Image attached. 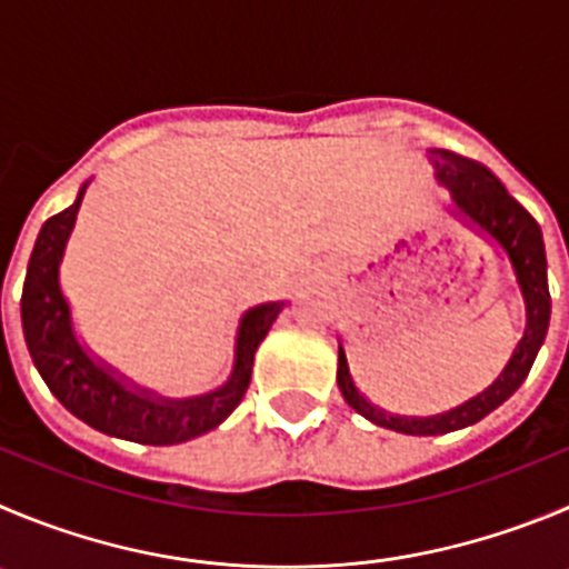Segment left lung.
I'll return each mask as SVG.
<instances>
[{"mask_svg":"<svg viewBox=\"0 0 569 569\" xmlns=\"http://www.w3.org/2000/svg\"><path fill=\"white\" fill-rule=\"evenodd\" d=\"M427 159L432 162L438 184L449 190V201H452L449 212L471 232L486 238L511 269L519 302H522V331H519V342H513L508 362L502 365L497 379L486 390L466 398L463 405L432 412V416L396 412L370 401L353 381L348 357H345V348L339 342L337 385L348 407H353L359 416H365L376 427L405 435H446L482 421L528 379L550 326L548 254H545L541 227L536 224L533 216L508 193L506 184L493 177L486 164L460 157L455 151H446V148H427Z\"/></svg>","mask_w":569,"mask_h":569,"instance_id":"left-lung-1","label":"left lung"}]
</instances>
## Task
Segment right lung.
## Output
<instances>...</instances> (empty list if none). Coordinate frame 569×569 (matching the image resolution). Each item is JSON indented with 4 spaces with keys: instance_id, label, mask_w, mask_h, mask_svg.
Wrapping results in <instances>:
<instances>
[{
    "instance_id": "add662e5",
    "label": "right lung",
    "mask_w": 569,
    "mask_h": 569,
    "mask_svg": "<svg viewBox=\"0 0 569 569\" xmlns=\"http://www.w3.org/2000/svg\"><path fill=\"white\" fill-rule=\"evenodd\" d=\"M87 188L89 182H83L76 201L44 221L30 254L21 289V328L30 359L52 396L98 432L148 446L199 438L241 405L252 379L254 350L286 302H260L243 311L232 342V362L219 385L201 392H182L134 379L89 348L61 289V260Z\"/></svg>"
}]
</instances>
